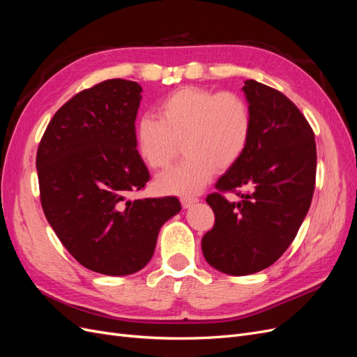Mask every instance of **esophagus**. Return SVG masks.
<instances>
[{
  "label": "esophagus",
  "mask_w": 357,
  "mask_h": 357,
  "mask_svg": "<svg viewBox=\"0 0 357 357\" xmlns=\"http://www.w3.org/2000/svg\"><path fill=\"white\" fill-rule=\"evenodd\" d=\"M180 201H181L183 208H189L190 205H193L195 202H198V198H195V197H183Z\"/></svg>",
  "instance_id": "esophagus-1"
}]
</instances>
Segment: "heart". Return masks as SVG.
I'll list each match as a JSON object with an SVG mask.
<instances>
[{
	"label": "heart",
	"instance_id": "heart-1",
	"mask_svg": "<svg viewBox=\"0 0 357 357\" xmlns=\"http://www.w3.org/2000/svg\"><path fill=\"white\" fill-rule=\"evenodd\" d=\"M158 116L144 114L135 126L139 156L152 169H165L180 142L186 158L162 174L156 188L189 195L207 185L219 169L238 162L253 131L252 110L240 93L185 86L162 98Z\"/></svg>",
	"mask_w": 357,
	"mask_h": 357
}]
</instances>
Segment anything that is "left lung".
I'll return each mask as SVG.
<instances>
[{"instance_id": "left-lung-1", "label": "left lung", "mask_w": 357, "mask_h": 357, "mask_svg": "<svg viewBox=\"0 0 357 357\" xmlns=\"http://www.w3.org/2000/svg\"><path fill=\"white\" fill-rule=\"evenodd\" d=\"M253 131L243 158L215 183L207 204L214 226L202 236L205 261L220 273L248 275L271 266L295 240L316 186L314 132L286 95L245 80ZM245 190V192H241ZM220 191H235L238 203Z\"/></svg>"}]
</instances>
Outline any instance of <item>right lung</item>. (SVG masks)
<instances>
[{
  "instance_id": "right-lung-1",
  "label": "right lung",
  "mask_w": 357,
  "mask_h": 357,
  "mask_svg": "<svg viewBox=\"0 0 357 357\" xmlns=\"http://www.w3.org/2000/svg\"><path fill=\"white\" fill-rule=\"evenodd\" d=\"M137 82L112 79L74 95L37 150L41 207L70 255L91 271L129 275L152 259L176 197L128 199L150 180L135 142Z\"/></svg>"
}]
</instances>
